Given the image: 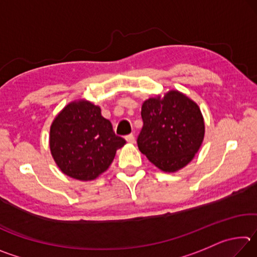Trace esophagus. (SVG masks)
Returning <instances> with one entry per match:
<instances>
[{"label": "esophagus", "instance_id": "1", "mask_svg": "<svg viewBox=\"0 0 257 257\" xmlns=\"http://www.w3.org/2000/svg\"><path fill=\"white\" fill-rule=\"evenodd\" d=\"M125 141H127L129 144H134L135 143V136L133 134H130V135H128V136H125Z\"/></svg>", "mask_w": 257, "mask_h": 257}]
</instances>
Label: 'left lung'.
Listing matches in <instances>:
<instances>
[{"mask_svg":"<svg viewBox=\"0 0 257 257\" xmlns=\"http://www.w3.org/2000/svg\"><path fill=\"white\" fill-rule=\"evenodd\" d=\"M143 128L138 149L155 167L176 172L186 167L201 147L205 124L196 103L178 90L161 98L151 97L142 105Z\"/></svg>","mask_w":257,"mask_h":257,"instance_id":"8db88e82","label":"left lung"}]
</instances>
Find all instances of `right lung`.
<instances>
[{
    "mask_svg": "<svg viewBox=\"0 0 257 257\" xmlns=\"http://www.w3.org/2000/svg\"><path fill=\"white\" fill-rule=\"evenodd\" d=\"M125 144L101 108L88 101L69 103L52 122L50 149L64 175L81 181L94 180L106 171L116 150Z\"/></svg>",
    "mask_w": 257,
    "mask_h": 257,
    "instance_id": "obj_1",
    "label": "right lung"
}]
</instances>
